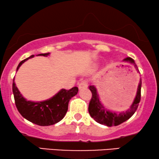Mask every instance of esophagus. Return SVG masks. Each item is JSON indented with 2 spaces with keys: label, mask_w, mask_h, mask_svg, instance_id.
Returning <instances> with one entry per match:
<instances>
[{
  "label": "esophagus",
  "mask_w": 159,
  "mask_h": 159,
  "mask_svg": "<svg viewBox=\"0 0 159 159\" xmlns=\"http://www.w3.org/2000/svg\"><path fill=\"white\" fill-rule=\"evenodd\" d=\"M87 81H84L80 82V83L78 84V89H84V88H87Z\"/></svg>",
  "instance_id": "34e87169"
}]
</instances>
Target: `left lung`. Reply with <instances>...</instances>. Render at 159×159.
I'll list each match as a JSON object with an SVG mask.
<instances>
[{
    "label": "left lung",
    "mask_w": 159,
    "mask_h": 159,
    "mask_svg": "<svg viewBox=\"0 0 159 159\" xmlns=\"http://www.w3.org/2000/svg\"><path fill=\"white\" fill-rule=\"evenodd\" d=\"M123 61L124 62L130 63L134 65V67L138 72H139L137 65L135 64L134 60L133 58L127 57L124 58ZM89 89L92 92V98L89 104V113L90 116L95 121L98 123L103 124V125L112 127V126H117L126 121L132 117L135 112L136 111L139 102L141 101V79H140L139 85H138L137 93L135 95L134 101L130 106L129 109H128L125 112H116L113 111L107 110L104 106L101 104L100 101V98L97 92L96 87L94 85H90Z\"/></svg>",
    "instance_id": "8db88e82"
}]
</instances>
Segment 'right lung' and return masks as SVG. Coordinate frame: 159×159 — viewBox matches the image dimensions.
<instances>
[{"mask_svg":"<svg viewBox=\"0 0 159 159\" xmlns=\"http://www.w3.org/2000/svg\"><path fill=\"white\" fill-rule=\"evenodd\" d=\"M50 53H44L38 55L48 56ZM34 55L20 61L17 70L28 59L33 58ZM13 78L12 92L14 95L16 107L20 115L29 121L39 126H49L58 123L62 120L68 110L69 101L78 92L77 87H72L70 90L61 89L52 98L43 101H27L23 97L16 87Z\"/></svg>","mask_w":159,"mask_h":159,"instance_id":"add662e5","label":"right lung"}]
</instances>
